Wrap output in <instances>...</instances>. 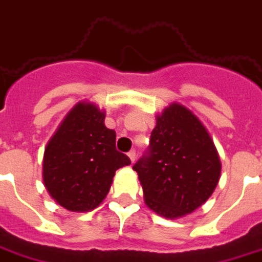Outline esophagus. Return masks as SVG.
I'll list each match as a JSON object with an SVG mask.
<instances>
[{
	"label": "esophagus",
	"instance_id": "obj_1",
	"mask_svg": "<svg viewBox=\"0 0 262 262\" xmlns=\"http://www.w3.org/2000/svg\"><path fill=\"white\" fill-rule=\"evenodd\" d=\"M127 157L130 158L132 162H135V160H136V151L130 150V151H129V152H127Z\"/></svg>",
	"mask_w": 262,
	"mask_h": 262
}]
</instances>
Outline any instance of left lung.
<instances>
[{"label": "left lung", "instance_id": "obj_1", "mask_svg": "<svg viewBox=\"0 0 262 262\" xmlns=\"http://www.w3.org/2000/svg\"><path fill=\"white\" fill-rule=\"evenodd\" d=\"M147 207L175 220L210 199L221 176L214 141L200 119L178 102L157 115L146 154L133 165Z\"/></svg>", "mask_w": 262, "mask_h": 262}]
</instances>
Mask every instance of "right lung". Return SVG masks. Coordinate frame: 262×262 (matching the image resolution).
I'll list each match as a JSON object with an SVG mask.
<instances>
[{
  "mask_svg": "<svg viewBox=\"0 0 262 262\" xmlns=\"http://www.w3.org/2000/svg\"><path fill=\"white\" fill-rule=\"evenodd\" d=\"M104 119L96 104L79 102L44 151V186L58 204L73 212L97 208L111 189L116 169L130 164L116 150V133Z\"/></svg>",
  "mask_w": 262,
  "mask_h": 262,
  "instance_id": "add662e5",
  "label": "right lung"
}]
</instances>
